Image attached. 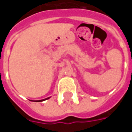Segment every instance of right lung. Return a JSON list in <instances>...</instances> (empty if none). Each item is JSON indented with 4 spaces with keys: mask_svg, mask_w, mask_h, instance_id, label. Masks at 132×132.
Masks as SVG:
<instances>
[{
    "mask_svg": "<svg viewBox=\"0 0 132 132\" xmlns=\"http://www.w3.org/2000/svg\"><path fill=\"white\" fill-rule=\"evenodd\" d=\"M49 97H48V98H46L45 100H47V99H49ZM42 100H39V101H42Z\"/></svg>",
    "mask_w": 132,
    "mask_h": 132,
    "instance_id": "obj_1",
    "label": "right lung"
}]
</instances>
